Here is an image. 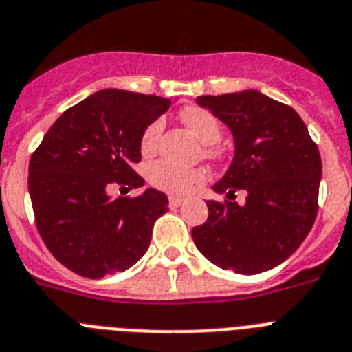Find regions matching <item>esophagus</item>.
Here are the masks:
<instances>
[{
    "label": "esophagus",
    "instance_id": "esophagus-1",
    "mask_svg": "<svg viewBox=\"0 0 352 352\" xmlns=\"http://www.w3.org/2000/svg\"><path fill=\"white\" fill-rule=\"evenodd\" d=\"M184 204V199H179V197H170V208H181Z\"/></svg>",
    "mask_w": 352,
    "mask_h": 352
}]
</instances>
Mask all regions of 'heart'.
<instances>
[{
  "instance_id": "b5f03b06",
  "label": "heart",
  "mask_w": 352,
  "mask_h": 352,
  "mask_svg": "<svg viewBox=\"0 0 352 352\" xmlns=\"http://www.w3.org/2000/svg\"><path fill=\"white\" fill-rule=\"evenodd\" d=\"M181 120L184 125L193 132V135L200 143L204 144H214L221 138V126L218 120L212 116L211 112L204 111L199 107H188L181 112ZM162 132V121H152L143 135H141V152L144 155H152L157 150L159 140H161ZM208 155H211L212 150H206ZM148 181L153 188L161 191H166L170 195H188L199 188L206 181V173L200 168H184L179 164H173L170 161H157L150 164Z\"/></svg>"
}]
</instances>
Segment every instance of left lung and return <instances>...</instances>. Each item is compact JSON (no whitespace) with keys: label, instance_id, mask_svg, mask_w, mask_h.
<instances>
[{"label":"left lung","instance_id":"obj_1","mask_svg":"<svg viewBox=\"0 0 352 352\" xmlns=\"http://www.w3.org/2000/svg\"><path fill=\"white\" fill-rule=\"evenodd\" d=\"M231 131L234 157L211 190L248 193L245 204L208 200L206 223L193 227L197 249L223 270L252 276L281 265L311 231L322 161L304 121L261 91L199 96Z\"/></svg>","mask_w":352,"mask_h":352}]
</instances>
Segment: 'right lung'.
Wrapping results in <instances>:
<instances>
[{
    "mask_svg": "<svg viewBox=\"0 0 352 352\" xmlns=\"http://www.w3.org/2000/svg\"><path fill=\"white\" fill-rule=\"evenodd\" d=\"M155 94L103 89L67 109L28 166V191L39 234L71 272L100 279L125 272L148 250L168 197L148 188L135 199H111L109 186L141 188L144 129L170 109Z\"/></svg>",
    "mask_w": 352,
    "mask_h": 352,
    "instance_id": "right-lung-1",
    "label": "right lung"
}]
</instances>
